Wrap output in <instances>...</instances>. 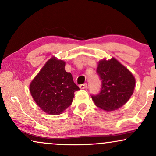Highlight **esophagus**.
I'll list each match as a JSON object with an SVG mask.
<instances>
[{"label": "esophagus", "mask_w": 156, "mask_h": 156, "mask_svg": "<svg viewBox=\"0 0 156 156\" xmlns=\"http://www.w3.org/2000/svg\"><path fill=\"white\" fill-rule=\"evenodd\" d=\"M79 87L81 89H86L87 87V83H83V84H80L79 86Z\"/></svg>", "instance_id": "obj_1"}]
</instances>
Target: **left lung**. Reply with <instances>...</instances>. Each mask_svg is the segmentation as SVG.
Masks as SVG:
<instances>
[{"label": "left lung", "instance_id": "1", "mask_svg": "<svg viewBox=\"0 0 156 156\" xmlns=\"http://www.w3.org/2000/svg\"><path fill=\"white\" fill-rule=\"evenodd\" d=\"M97 73L102 86L101 92L92 95L94 104L107 112L117 110L125 105L135 87L136 80L132 73L114 58L100 61Z\"/></svg>", "mask_w": 156, "mask_h": 156}]
</instances>
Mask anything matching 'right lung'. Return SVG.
<instances>
[{"label":"right lung","mask_w":156,"mask_h":156,"mask_svg":"<svg viewBox=\"0 0 156 156\" xmlns=\"http://www.w3.org/2000/svg\"><path fill=\"white\" fill-rule=\"evenodd\" d=\"M64 67L63 60L52 57L30 84L36 103L51 115H58L67 109L72 104L74 92L80 89Z\"/></svg>","instance_id":"right-lung-1"}]
</instances>
